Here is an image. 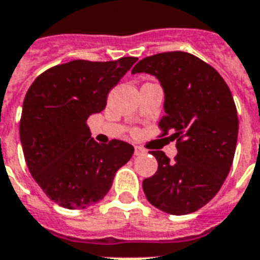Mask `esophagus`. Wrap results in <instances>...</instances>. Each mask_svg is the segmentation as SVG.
Wrapping results in <instances>:
<instances>
[{
  "label": "esophagus",
  "mask_w": 260,
  "mask_h": 260,
  "mask_svg": "<svg viewBox=\"0 0 260 260\" xmlns=\"http://www.w3.org/2000/svg\"><path fill=\"white\" fill-rule=\"evenodd\" d=\"M144 152H146V151H144L143 148L140 147V146H135V152H134L135 155H136V156H139V155H143Z\"/></svg>",
  "instance_id": "34e87169"
}]
</instances>
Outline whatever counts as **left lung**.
I'll list each match as a JSON object with an SVG mask.
<instances>
[{"instance_id": "left-lung-1", "label": "left lung", "mask_w": 260, "mask_h": 260, "mask_svg": "<svg viewBox=\"0 0 260 260\" xmlns=\"http://www.w3.org/2000/svg\"><path fill=\"white\" fill-rule=\"evenodd\" d=\"M151 73L165 91L159 136L173 132L177 155L150 151L158 170L143 180L154 207L173 215L193 213L221 189L235 158L239 117L229 87L215 69L185 51L140 59L132 73Z\"/></svg>"}]
</instances>
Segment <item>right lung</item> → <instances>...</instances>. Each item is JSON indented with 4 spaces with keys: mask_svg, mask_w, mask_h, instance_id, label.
I'll return each mask as SVG.
<instances>
[{
    "mask_svg": "<svg viewBox=\"0 0 260 260\" xmlns=\"http://www.w3.org/2000/svg\"><path fill=\"white\" fill-rule=\"evenodd\" d=\"M136 59H73L41 73L25 94L20 118L25 162L47 198L64 209L102 201L117 170L134 154L122 140L96 143L87 120L104 110L109 91Z\"/></svg>",
    "mask_w": 260,
    "mask_h": 260,
    "instance_id": "add662e5",
    "label": "right lung"
}]
</instances>
